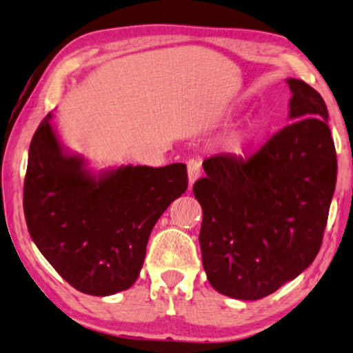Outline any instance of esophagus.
<instances>
[{"instance_id":"34e87169","label":"esophagus","mask_w":353,"mask_h":353,"mask_svg":"<svg viewBox=\"0 0 353 353\" xmlns=\"http://www.w3.org/2000/svg\"><path fill=\"white\" fill-rule=\"evenodd\" d=\"M187 168H188V187L193 188L194 182L197 181L199 177H201V172H202L201 163H199L197 160L193 159V160H190V162H188Z\"/></svg>"}]
</instances>
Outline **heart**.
I'll return each mask as SVG.
<instances>
[{
  "label": "heart",
  "instance_id": "b5f03b06",
  "mask_svg": "<svg viewBox=\"0 0 353 353\" xmlns=\"http://www.w3.org/2000/svg\"><path fill=\"white\" fill-rule=\"evenodd\" d=\"M256 132V121L248 120L245 123L236 126L233 131L228 132V136L223 140L225 148L232 152H239L252 142Z\"/></svg>",
  "mask_w": 353,
  "mask_h": 353
}]
</instances>
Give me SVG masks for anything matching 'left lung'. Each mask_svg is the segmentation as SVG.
<instances>
[{
  "label": "left lung",
  "instance_id": "1",
  "mask_svg": "<svg viewBox=\"0 0 353 353\" xmlns=\"http://www.w3.org/2000/svg\"><path fill=\"white\" fill-rule=\"evenodd\" d=\"M290 123L252 157L203 160L193 191L203 219L199 242L210 284L254 301L299 276L316 258L336 185L329 111L315 89L287 79Z\"/></svg>",
  "mask_w": 353,
  "mask_h": 353
}]
</instances>
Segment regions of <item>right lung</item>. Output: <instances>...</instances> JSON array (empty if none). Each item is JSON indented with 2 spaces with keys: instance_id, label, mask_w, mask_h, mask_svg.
I'll list each match as a JSON object with an SVG mask.
<instances>
[{
  "instance_id": "right-lung-1",
  "label": "right lung",
  "mask_w": 353,
  "mask_h": 353,
  "mask_svg": "<svg viewBox=\"0 0 353 353\" xmlns=\"http://www.w3.org/2000/svg\"><path fill=\"white\" fill-rule=\"evenodd\" d=\"M50 120L52 112L29 148L23 205L30 238L79 292H123L139 278L159 217L187 191V166L121 165L97 172L63 148Z\"/></svg>"
}]
</instances>
